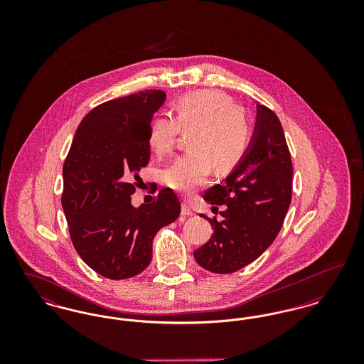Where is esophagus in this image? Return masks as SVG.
<instances>
[{"mask_svg": "<svg viewBox=\"0 0 364 364\" xmlns=\"http://www.w3.org/2000/svg\"><path fill=\"white\" fill-rule=\"evenodd\" d=\"M181 215H184V217H190V215H193V211H192V208L187 205V203H183L181 205Z\"/></svg>", "mask_w": 364, "mask_h": 364, "instance_id": "esophagus-1", "label": "esophagus"}]
</instances>
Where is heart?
Here are the masks:
<instances>
[{
  "instance_id": "b5f03b06",
  "label": "heart",
  "mask_w": 364,
  "mask_h": 364,
  "mask_svg": "<svg viewBox=\"0 0 364 364\" xmlns=\"http://www.w3.org/2000/svg\"><path fill=\"white\" fill-rule=\"evenodd\" d=\"M177 117L158 116L150 125L149 144L164 156L174 147L180 131L193 129L188 151L176 158L162 172L171 190L191 193L206 183L211 166L217 172L233 169L245 154L251 128L244 112L221 91L203 90L181 97L176 104Z\"/></svg>"
}]
</instances>
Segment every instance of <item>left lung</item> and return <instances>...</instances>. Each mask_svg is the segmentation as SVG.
Returning <instances> with one entry per match:
<instances>
[{"instance_id": "left-lung-1", "label": "left lung", "mask_w": 364, "mask_h": 364, "mask_svg": "<svg viewBox=\"0 0 364 364\" xmlns=\"http://www.w3.org/2000/svg\"><path fill=\"white\" fill-rule=\"evenodd\" d=\"M292 159L276 113L257 105L254 132L242 161L203 199L226 206L195 260L208 272L235 273L259 258L277 237L292 199Z\"/></svg>"}]
</instances>
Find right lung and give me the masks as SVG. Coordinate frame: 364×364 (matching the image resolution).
<instances>
[{
  "label": "right lung",
  "mask_w": 364,
  "mask_h": 364,
  "mask_svg": "<svg viewBox=\"0 0 364 364\" xmlns=\"http://www.w3.org/2000/svg\"><path fill=\"white\" fill-rule=\"evenodd\" d=\"M165 98L162 90H149L97 106L79 124L64 162L61 203L70 239L80 258L110 279L141 273L156 232L180 215L171 188L150 205L131 202L129 180L150 161V124Z\"/></svg>",
  "instance_id": "1"
}]
</instances>
